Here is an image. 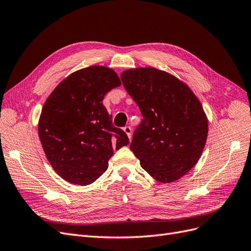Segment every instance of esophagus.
<instances>
[{"label":"esophagus","mask_w":251,"mask_h":251,"mask_svg":"<svg viewBox=\"0 0 251 251\" xmlns=\"http://www.w3.org/2000/svg\"><path fill=\"white\" fill-rule=\"evenodd\" d=\"M124 131L127 135V137L131 139V137H132V128H131V126H125Z\"/></svg>","instance_id":"34e87169"}]
</instances>
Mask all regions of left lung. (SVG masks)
Returning a JSON list of instances; mask_svg holds the SVG:
<instances>
[{
	"instance_id": "left-lung-1",
	"label": "left lung",
	"mask_w": 251,
	"mask_h": 251,
	"mask_svg": "<svg viewBox=\"0 0 251 251\" xmlns=\"http://www.w3.org/2000/svg\"><path fill=\"white\" fill-rule=\"evenodd\" d=\"M120 77L143 116L130 149L151 177L177 181L197 164L206 143L208 120L200 100L186 83L153 67L128 69Z\"/></svg>"
}]
</instances>
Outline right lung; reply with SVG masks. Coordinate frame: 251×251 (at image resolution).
Wrapping results in <instances>:
<instances>
[{
  "label": "right lung",
  "instance_id": "add662e5",
  "mask_svg": "<svg viewBox=\"0 0 251 251\" xmlns=\"http://www.w3.org/2000/svg\"><path fill=\"white\" fill-rule=\"evenodd\" d=\"M120 85L111 68L91 66L60 81L45 101L40 140L53 170L69 183L91 184L107 171L114 149L128 144L102 104L104 95Z\"/></svg>",
  "mask_w": 251,
  "mask_h": 251
}]
</instances>
